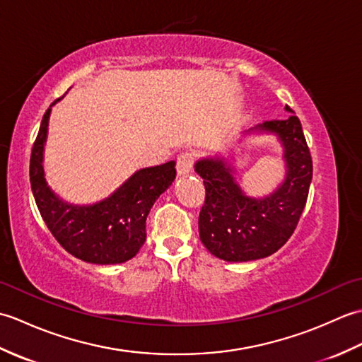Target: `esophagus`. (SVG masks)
<instances>
[{"label":"esophagus","mask_w":362,"mask_h":362,"mask_svg":"<svg viewBox=\"0 0 362 362\" xmlns=\"http://www.w3.org/2000/svg\"><path fill=\"white\" fill-rule=\"evenodd\" d=\"M193 163H194V153L193 152H182L179 157H177V174L179 175H187L193 171Z\"/></svg>","instance_id":"1"}]
</instances>
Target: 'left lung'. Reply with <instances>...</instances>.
<instances>
[{"label":"left lung","mask_w":362,"mask_h":362,"mask_svg":"<svg viewBox=\"0 0 362 362\" xmlns=\"http://www.w3.org/2000/svg\"><path fill=\"white\" fill-rule=\"evenodd\" d=\"M288 119L264 121L243 134L275 135L283 148L284 179L271 194L252 197L236 182L232 157H204L194 171L204 179L205 204L199 214V235L211 255L230 263L272 255L294 233L313 179L311 153L302 124Z\"/></svg>","instance_id":"obj_1"}]
</instances>
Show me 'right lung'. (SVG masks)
<instances>
[{
    "instance_id": "add662e5",
    "label": "right lung",
    "mask_w": 362,
    "mask_h": 362,
    "mask_svg": "<svg viewBox=\"0 0 362 362\" xmlns=\"http://www.w3.org/2000/svg\"><path fill=\"white\" fill-rule=\"evenodd\" d=\"M43 115L30 153V188L46 227L62 247L91 264H119L134 258L146 241V218L175 179V161L143 168L103 201L76 205L54 193L45 177L43 153L51 107Z\"/></svg>"
}]
</instances>
